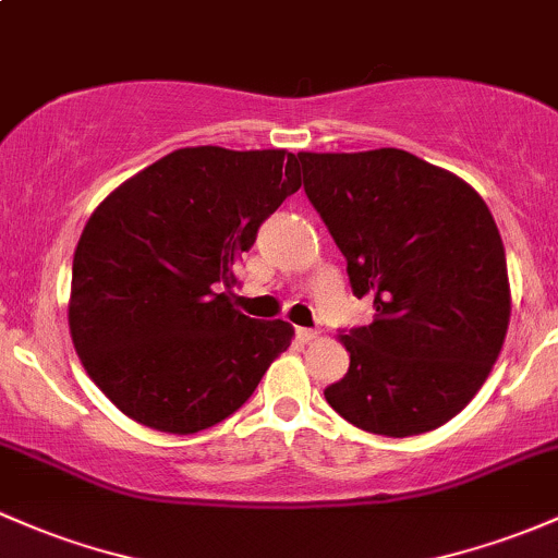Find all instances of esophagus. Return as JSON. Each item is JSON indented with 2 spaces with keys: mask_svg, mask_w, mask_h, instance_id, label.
<instances>
[{
  "mask_svg": "<svg viewBox=\"0 0 558 558\" xmlns=\"http://www.w3.org/2000/svg\"><path fill=\"white\" fill-rule=\"evenodd\" d=\"M295 335H298V340H301V343H308V340H314L319 332H316V329H308V327H298Z\"/></svg>",
  "mask_w": 558,
  "mask_h": 558,
  "instance_id": "esophagus-1",
  "label": "esophagus"
}]
</instances>
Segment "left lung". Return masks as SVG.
Here are the masks:
<instances>
[{"instance_id": "left-lung-1", "label": "left lung", "mask_w": 558, "mask_h": 558, "mask_svg": "<svg viewBox=\"0 0 558 558\" xmlns=\"http://www.w3.org/2000/svg\"><path fill=\"white\" fill-rule=\"evenodd\" d=\"M303 189L375 319L340 335L349 373L335 412L380 436H415L476 397L511 319L506 250L469 183L401 148L295 157Z\"/></svg>"}]
</instances>
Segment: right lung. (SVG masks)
Returning a JSON list of instances; mask_svg holds the SVG:
<instances>
[{"label": "right lung", "mask_w": 558, "mask_h": 558, "mask_svg": "<svg viewBox=\"0 0 558 558\" xmlns=\"http://www.w3.org/2000/svg\"><path fill=\"white\" fill-rule=\"evenodd\" d=\"M301 189L295 154L178 148L89 215L69 327L95 386L133 421L196 434L244 404L295 335L231 305L239 257Z\"/></svg>", "instance_id": "obj_1"}]
</instances>
